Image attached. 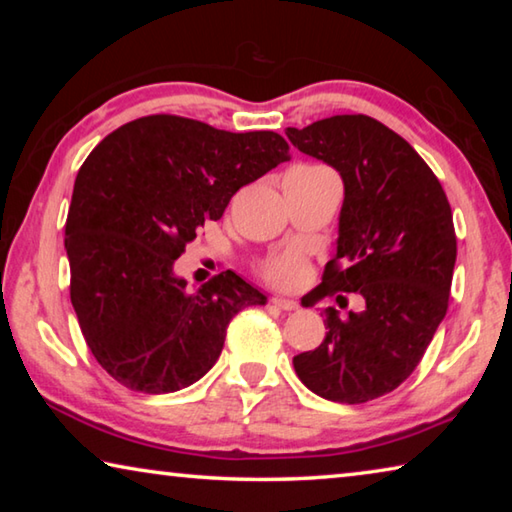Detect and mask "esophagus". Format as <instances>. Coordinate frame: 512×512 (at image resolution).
<instances>
[{
	"instance_id": "34e87169",
	"label": "esophagus",
	"mask_w": 512,
	"mask_h": 512,
	"mask_svg": "<svg viewBox=\"0 0 512 512\" xmlns=\"http://www.w3.org/2000/svg\"><path fill=\"white\" fill-rule=\"evenodd\" d=\"M271 305L282 309V311H296L298 309V302H293L289 298H271Z\"/></svg>"
}]
</instances>
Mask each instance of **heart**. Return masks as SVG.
Listing matches in <instances>:
<instances>
[{
  "mask_svg": "<svg viewBox=\"0 0 512 512\" xmlns=\"http://www.w3.org/2000/svg\"><path fill=\"white\" fill-rule=\"evenodd\" d=\"M259 277L275 289H298L309 277V264L298 250H284L259 264Z\"/></svg>",
  "mask_w": 512,
  "mask_h": 512,
  "instance_id": "1",
  "label": "heart"
}]
</instances>
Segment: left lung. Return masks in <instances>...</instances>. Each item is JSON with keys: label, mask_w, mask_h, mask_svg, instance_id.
Segmentation results:
<instances>
[{"label": "left lung", "mask_w": 512, "mask_h": 512, "mask_svg": "<svg viewBox=\"0 0 512 512\" xmlns=\"http://www.w3.org/2000/svg\"><path fill=\"white\" fill-rule=\"evenodd\" d=\"M302 153L341 173L336 255L318 296L359 293L366 309H325V339L293 357L309 391L363 404L395 391L427 352L449 307L456 232L445 189L418 151L368 115L287 128Z\"/></svg>", "instance_id": "8db88e82"}]
</instances>
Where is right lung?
I'll list each match as a JSON object with an SVG mask.
<instances>
[{
    "label": "right lung",
    "mask_w": 512,
    "mask_h": 512,
    "mask_svg": "<svg viewBox=\"0 0 512 512\" xmlns=\"http://www.w3.org/2000/svg\"><path fill=\"white\" fill-rule=\"evenodd\" d=\"M284 160L289 144L273 131L178 115L128 121L88 155L65 223L69 298L94 359L121 386L162 395L194 384L219 359L232 316L264 305L232 271L187 291L173 262Z\"/></svg>",
    "instance_id": "add662e5"
}]
</instances>
